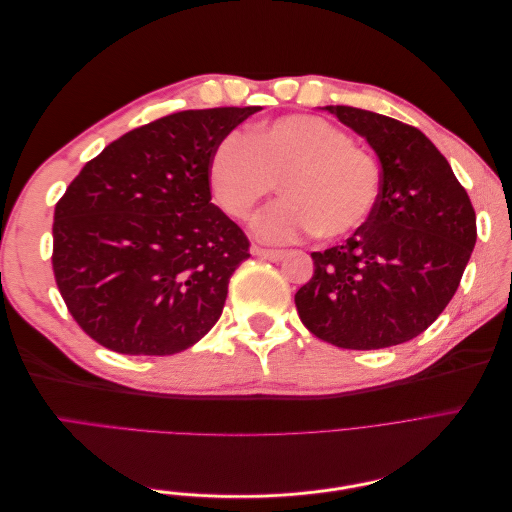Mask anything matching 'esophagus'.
I'll return each mask as SVG.
<instances>
[{
  "instance_id": "obj_1",
  "label": "esophagus",
  "mask_w": 512,
  "mask_h": 512,
  "mask_svg": "<svg viewBox=\"0 0 512 512\" xmlns=\"http://www.w3.org/2000/svg\"><path fill=\"white\" fill-rule=\"evenodd\" d=\"M252 254L260 256V258H267V260H282L286 256L284 250H267V247H258V245L252 247Z\"/></svg>"
}]
</instances>
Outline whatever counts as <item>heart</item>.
Instances as JSON below:
<instances>
[{"instance_id": "b5f03b06", "label": "heart", "mask_w": 512, "mask_h": 512, "mask_svg": "<svg viewBox=\"0 0 512 512\" xmlns=\"http://www.w3.org/2000/svg\"><path fill=\"white\" fill-rule=\"evenodd\" d=\"M277 183L286 200L256 220L262 239L292 241L309 232L337 239L369 220L380 170L342 128L314 115L275 119L215 147L209 188L228 218L250 220Z\"/></svg>"}]
</instances>
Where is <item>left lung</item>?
Instances as JSON below:
<instances>
[{"label": "left lung", "instance_id": "left-lung-1", "mask_svg": "<svg viewBox=\"0 0 512 512\" xmlns=\"http://www.w3.org/2000/svg\"><path fill=\"white\" fill-rule=\"evenodd\" d=\"M376 151L380 194L344 243L314 252V275L294 294L301 322L322 342L378 350L433 324L466 271L476 213L451 164L408 123L354 106H324Z\"/></svg>", "mask_w": 512, "mask_h": 512}]
</instances>
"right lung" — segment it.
Segmentation results:
<instances>
[{
    "label": "right lung",
    "instance_id": "right-lung-1",
    "mask_svg": "<svg viewBox=\"0 0 512 512\" xmlns=\"http://www.w3.org/2000/svg\"><path fill=\"white\" fill-rule=\"evenodd\" d=\"M260 106L181 111L89 160L55 205L53 273L76 324L119 354L194 346L250 241L211 203L215 147Z\"/></svg>",
    "mask_w": 512,
    "mask_h": 512
}]
</instances>
